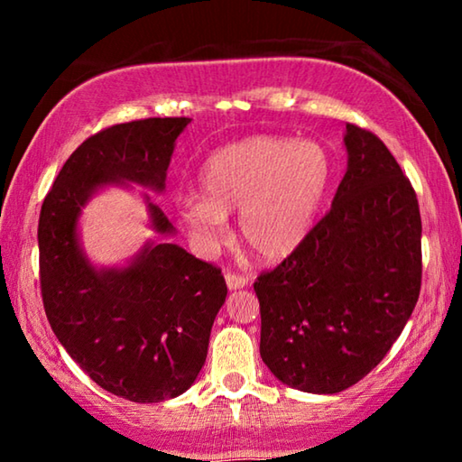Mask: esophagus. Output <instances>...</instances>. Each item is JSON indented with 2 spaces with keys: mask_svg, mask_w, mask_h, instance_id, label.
Wrapping results in <instances>:
<instances>
[{
  "mask_svg": "<svg viewBox=\"0 0 462 462\" xmlns=\"http://www.w3.org/2000/svg\"><path fill=\"white\" fill-rule=\"evenodd\" d=\"M246 283H248V277L242 275V273H236V271L226 273V285H228V289H240Z\"/></svg>",
  "mask_w": 462,
  "mask_h": 462,
  "instance_id": "obj_1",
  "label": "esophagus"
}]
</instances>
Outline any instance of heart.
I'll use <instances>...</instances> for the list:
<instances>
[{
  "instance_id": "b5f03b06",
  "label": "heart",
  "mask_w": 462,
  "mask_h": 462,
  "mask_svg": "<svg viewBox=\"0 0 462 462\" xmlns=\"http://www.w3.org/2000/svg\"><path fill=\"white\" fill-rule=\"evenodd\" d=\"M332 159L318 143L250 136L217 148L199 169L201 198H187L179 220L203 253L228 234L226 214L238 212L242 240L267 261L301 245L332 183Z\"/></svg>"
}]
</instances>
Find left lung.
Returning <instances> with one entry per match:
<instances>
[{"label": "left lung", "mask_w": 462, "mask_h": 462, "mask_svg": "<svg viewBox=\"0 0 462 462\" xmlns=\"http://www.w3.org/2000/svg\"><path fill=\"white\" fill-rule=\"evenodd\" d=\"M348 169L306 240L254 281L261 356L285 385L340 393L377 366L421 287L416 191L379 136L346 124Z\"/></svg>", "instance_id": "1"}]
</instances>
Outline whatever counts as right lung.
<instances>
[{"instance_id": "right-lung-1", "label": "right lung", "mask_w": 462, "mask_h": 462, "mask_svg": "<svg viewBox=\"0 0 462 462\" xmlns=\"http://www.w3.org/2000/svg\"><path fill=\"white\" fill-rule=\"evenodd\" d=\"M189 118H146L96 132L69 156L38 220L46 318L73 361L109 393L136 403L181 395L208 356L228 293L222 269L181 246L151 245L126 269L96 271L77 245V217L101 185L161 191L175 140ZM156 232L173 230L151 203Z\"/></svg>"}]
</instances>
